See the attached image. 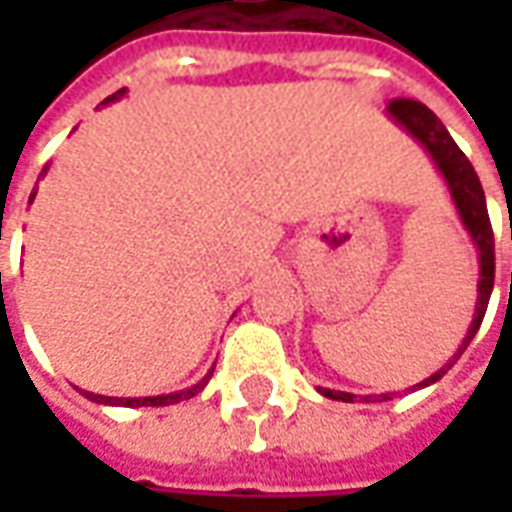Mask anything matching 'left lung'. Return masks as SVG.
Segmentation results:
<instances>
[{"label": "left lung", "mask_w": 512, "mask_h": 512, "mask_svg": "<svg viewBox=\"0 0 512 512\" xmlns=\"http://www.w3.org/2000/svg\"><path fill=\"white\" fill-rule=\"evenodd\" d=\"M389 117L395 120L397 126H403L408 134L414 136L422 147L428 150L430 158L436 161V167L447 180L450 186L452 202L461 213V222L466 224V230L472 235L474 246H477V255H480V282H477V307H474V321L469 326V332L463 337V345L458 348V354L452 356L447 365L436 370L433 376L425 378L422 384L411 386V389H422V386L436 384L452 365L455 359L466 351V345L472 343V337L480 329V323L488 310V299H491V290H494V230H491V219H488V208H485V194L480 186V178L474 172L472 161L463 156V150L455 145V139L450 131L444 128L439 117L430 112L428 106L411 101V98H395L392 104L386 106ZM321 395L332 397V400H343V403H354L359 395L351 392H337V389H321ZM359 400H392L389 395H362Z\"/></svg>", "instance_id": "8db88e82"}]
</instances>
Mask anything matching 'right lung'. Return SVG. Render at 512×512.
Returning <instances> with one entry per match:
<instances>
[{
	"label": "right lung",
	"instance_id": "add662e5",
	"mask_svg": "<svg viewBox=\"0 0 512 512\" xmlns=\"http://www.w3.org/2000/svg\"><path fill=\"white\" fill-rule=\"evenodd\" d=\"M123 93L126 90H117L115 95H109L104 104H109V101H117V98H123ZM43 172H46V167H43ZM213 373V370H211ZM211 373L202 378L200 384L189 386V389H183V392H172V395H156V397H104V395H93V392H82L84 397H90L93 403H101V406H172V403H180V400H189V397H194L197 392H202L205 389V384H208V378H211Z\"/></svg>",
	"mask_w": 512,
	"mask_h": 512
}]
</instances>
